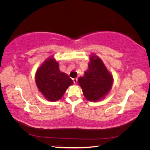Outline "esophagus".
I'll list each match as a JSON object with an SVG mask.
<instances>
[{"label": "esophagus", "mask_w": 150, "mask_h": 150, "mask_svg": "<svg viewBox=\"0 0 150 150\" xmlns=\"http://www.w3.org/2000/svg\"><path fill=\"white\" fill-rule=\"evenodd\" d=\"M72 81H73L74 84H76L77 82H78V79H77V78H73V79H72Z\"/></svg>", "instance_id": "34e87169"}]
</instances>
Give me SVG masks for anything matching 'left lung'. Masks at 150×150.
I'll list each match as a JSON object with an SVG mask.
<instances>
[{"label":"left lung","mask_w":150,"mask_h":150,"mask_svg":"<svg viewBox=\"0 0 150 150\" xmlns=\"http://www.w3.org/2000/svg\"><path fill=\"white\" fill-rule=\"evenodd\" d=\"M85 98L98 101L106 96L112 87V76L98 57L91 55L88 69L78 79Z\"/></svg>","instance_id":"obj_1"}]
</instances>
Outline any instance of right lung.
<instances>
[{"label":"right lung","instance_id":"1","mask_svg":"<svg viewBox=\"0 0 150 150\" xmlns=\"http://www.w3.org/2000/svg\"><path fill=\"white\" fill-rule=\"evenodd\" d=\"M35 83L40 92L47 100L56 101L61 99L72 80L59 69V64L50 57L38 69Z\"/></svg>","mask_w":150,"mask_h":150}]
</instances>
